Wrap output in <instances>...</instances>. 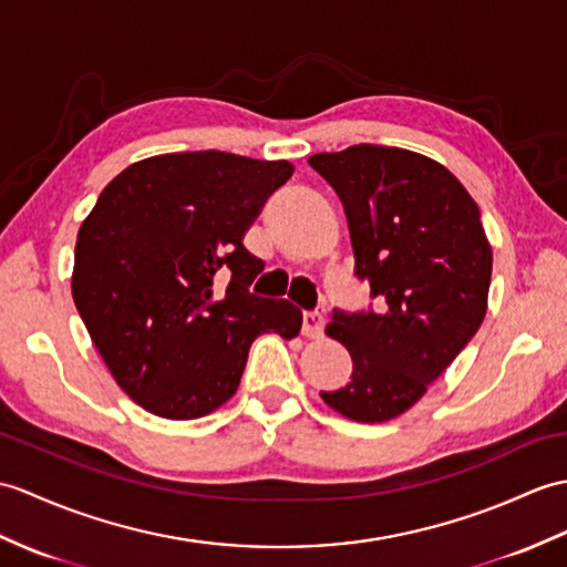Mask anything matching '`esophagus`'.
Masks as SVG:
<instances>
[{
  "label": "esophagus",
  "instance_id": "1",
  "mask_svg": "<svg viewBox=\"0 0 567 567\" xmlns=\"http://www.w3.org/2000/svg\"><path fill=\"white\" fill-rule=\"evenodd\" d=\"M323 326L326 319L321 311H305V316H301V333L307 338H319L323 333Z\"/></svg>",
  "mask_w": 567,
  "mask_h": 567
}]
</instances>
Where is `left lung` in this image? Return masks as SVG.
<instances>
[{
    "label": "left lung",
    "instance_id": "left-lung-1",
    "mask_svg": "<svg viewBox=\"0 0 567 567\" xmlns=\"http://www.w3.org/2000/svg\"><path fill=\"white\" fill-rule=\"evenodd\" d=\"M309 164L343 203L354 278L377 301L331 311L326 333L348 348L352 374L321 399L358 423H384L423 399L476 336L491 244L466 188L423 154L354 144Z\"/></svg>",
    "mask_w": 567,
    "mask_h": 567
}]
</instances>
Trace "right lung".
<instances>
[{
    "instance_id": "add662e5",
    "label": "right lung",
    "mask_w": 567,
    "mask_h": 567,
    "mask_svg": "<svg viewBox=\"0 0 567 567\" xmlns=\"http://www.w3.org/2000/svg\"><path fill=\"white\" fill-rule=\"evenodd\" d=\"M289 162L217 150L150 156L103 188L76 234L72 297L113 379L144 411L193 420L227 403L260 333L301 311L251 292L244 234Z\"/></svg>"
}]
</instances>
